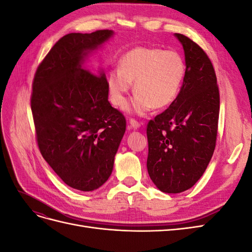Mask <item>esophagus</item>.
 <instances>
[{
	"instance_id": "1",
	"label": "esophagus",
	"mask_w": 252,
	"mask_h": 252,
	"mask_svg": "<svg viewBox=\"0 0 252 252\" xmlns=\"http://www.w3.org/2000/svg\"><path fill=\"white\" fill-rule=\"evenodd\" d=\"M129 124H130V128H131V129H138V128H140V126H141L140 122H138V121L134 120V119H130V120H129Z\"/></svg>"
}]
</instances>
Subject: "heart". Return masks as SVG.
Listing matches in <instances>:
<instances>
[{
  "label": "heart",
  "instance_id": "obj_1",
  "mask_svg": "<svg viewBox=\"0 0 252 252\" xmlns=\"http://www.w3.org/2000/svg\"><path fill=\"white\" fill-rule=\"evenodd\" d=\"M184 59L174 50L135 47L121 58L119 69L108 75L110 100L123 107L134 83L136 94L127 110L143 116L152 107L165 108L177 98L185 78Z\"/></svg>",
  "mask_w": 252,
  "mask_h": 252
}]
</instances>
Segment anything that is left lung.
<instances>
[{
	"mask_svg": "<svg viewBox=\"0 0 252 252\" xmlns=\"http://www.w3.org/2000/svg\"><path fill=\"white\" fill-rule=\"evenodd\" d=\"M185 53L186 72L177 98L147 125V170L166 193H180L201 179L216 148L220 112L217 75L206 52L174 33Z\"/></svg>",
	"mask_w": 252,
	"mask_h": 252,
	"instance_id": "8db88e82",
	"label": "left lung"
}]
</instances>
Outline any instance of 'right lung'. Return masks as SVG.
<instances>
[{
	"label": "right lung",
	"instance_id": "obj_1",
	"mask_svg": "<svg viewBox=\"0 0 252 252\" xmlns=\"http://www.w3.org/2000/svg\"><path fill=\"white\" fill-rule=\"evenodd\" d=\"M112 30L68 33L37 67L32 111L43 158L62 181L93 191L108 180L126 130L125 117L108 101V82L83 66Z\"/></svg>",
	"mask_w": 252,
	"mask_h": 252
}]
</instances>
